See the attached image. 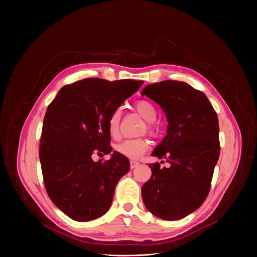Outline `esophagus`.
<instances>
[{
	"label": "esophagus",
	"instance_id": "1",
	"mask_svg": "<svg viewBox=\"0 0 257 257\" xmlns=\"http://www.w3.org/2000/svg\"><path fill=\"white\" fill-rule=\"evenodd\" d=\"M140 166V163L139 161H137V160H131L130 161V168L133 170L134 168H137V167H139Z\"/></svg>",
	"mask_w": 257,
	"mask_h": 257
}]
</instances>
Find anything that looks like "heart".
I'll return each mask as SVG.
<instances>
[{"instance_id": "b5f03b06", "label": "heart", "mask_w": 257, "mask_h": 257, "mask_svg": "<svg viewBox=\"0 0 257 257\" xmlns=\"http://www.w3.org/2000/svg\"><path fill=\"white\" fill-rule=\"evenodd\" d=\"M138 112L148 121V131L150 133L156 132V126L153 121L157 117V110L155 106L146 100H141L136 103ZM119 119L120 112L115 110L108 121V132L112 139H117L119 136ZM150 148V143L146 139L137 140H125L115 145V151L121 156H125L129 159H140Z\"/></svg>"}]
</instances>
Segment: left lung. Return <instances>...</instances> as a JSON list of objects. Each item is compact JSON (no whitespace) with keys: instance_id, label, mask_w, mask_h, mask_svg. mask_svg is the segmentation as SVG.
I'll list each match as a JSON object with an SVG mask.
<instances>
[{"instance_id":"1","label":"left lung","mask_w":257,"mask_h":257,"mask_svg":"<svg viewBox=\"0 0 257 257\" xmlns=\"http://www.w3.org/2000/svg\"><path fill=\"white\" fill-rule=\"evenodd\" d=\"M142 94L159 104L167 115V136L152 156L171 165H149L152 176L143 185L142 197L156 217L179 220L208 196L220 155L218 115L205 93L181 81L149 84Z\"/></svg>"}]
</instances>
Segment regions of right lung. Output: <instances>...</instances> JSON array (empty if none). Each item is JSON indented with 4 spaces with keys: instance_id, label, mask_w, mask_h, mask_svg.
Segmentation results:
<instances>
[{
    "instance_id": "add662e5",
    "label": "right lung",
    "mask_w": 257,
    "mask_h": 257,
    "mask_svg": "<svg viewBox=\"0 0 257 257\" xmlns=\"http://www.w3.org/2000/svg\"><path fill=\"white\" fill-rule=\"evenodd\" d=\"M144 82L87 78L63 86L48 106L39 159L48 196L67 217L94 220L109 209L129 159L113 151L110 160L93 162L112 151L108 121L118 106Z\"/></svg>"
}]
</instances>
